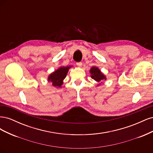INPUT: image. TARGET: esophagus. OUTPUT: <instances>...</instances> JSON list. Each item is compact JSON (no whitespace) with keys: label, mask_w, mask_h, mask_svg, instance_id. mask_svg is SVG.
<instances>
[{"label":"esophagus","mask_w":153,"mask_h":153,"mask_svg":"<svg viewBox=\"0 0 153 153\" xmlns=\"http://www.w3.org/2000/svg\"><path fill=\"white\" fill-rule=\"evenodd\" d=\"M76 65L78 66V67H81L82 66V62H76Z\"/></svg>","instance_id":"34e87169"}]
</instances>
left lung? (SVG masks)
I'll use <instances>...</instances> for the list:
<instances>
[{
	"mask_svg": "<svg viewBox=\"0 0 153 153\" xmlns=\"http://www.w3.org/2000/svg\"><path fill=\"white\" fill-rule=\"evenodd\" d=\"M91 73V78L97 82H101L103 80H105V76L100 71V69L96 67H92L90 70Z\"/></svg>",
	"mask_w": 153,
	"mask_h": 153,
	"instance_id": "1",
	"label": "left lung"
}]
</instances>
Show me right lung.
<instances>
[{
    "label": "right lung",
    "instance_id": "right-lung-1",
    "mask_svg": "<svg viewBox=\"0 0 153 153\" xmlns=\"http://www.w3.org/2000/svg\"><path fill=\"white\" fill-rule=\"evenodd\" d=\"M70 67H61L54 71L48 77V81L52 82V85L55 87H61L62 81L66 78L68 69Z\"/></svg>",
    "mask_w": 153,
    "mask_h": 153
}]
</instances>
